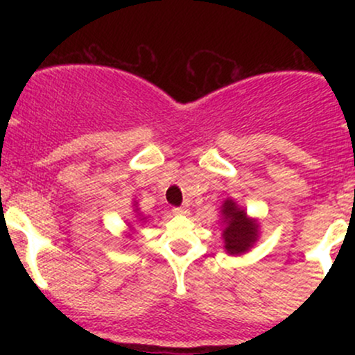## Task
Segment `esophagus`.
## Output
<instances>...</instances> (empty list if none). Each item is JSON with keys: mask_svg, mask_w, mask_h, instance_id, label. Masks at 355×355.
I'll use <instances>...</instances> for the list:
<instances>
[{"mask_svg": "<svg viewBox=\"0 0 355 355\" xmlns=\"http://www.w3.org/2000/svg\"><path fill=\"white\" fill-rule=\"evenodd\" d=\"M173 214H175V215H189V214H190V210H189V207H187V205L175 207V209H173Z\"/></svg>", "mask_w": 355, "mask_h": 355, "instance_id": "obj_1", "label": "esophagus"}]
</instances>
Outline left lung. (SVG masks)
<instances>
[{
    "mask_svg": "<svg viewBox=\"0 0 355 355\" xmlns=\"http://www.w3.org/2000/svg\"><path fill=\"white\" fill-rule=\"evenodd\" d=\"M220 225L223 248L229 255L239 257L247 254L260 237L259 220L248 217L247 210L234 198H227L220 207Z\"/></svg>",
    "mask_w": 355,
    "mask_h": 355,
    "instance_id": "8db88e82",
    "label": "left lung"
}]
</instances>
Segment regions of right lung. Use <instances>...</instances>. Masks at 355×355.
Here are the masks:
<instances>
[{"label": "right lung", "mask_w": 355, "mask_h": 355, "mask_svg": "<svg viewBox=\"0 0 355 355\" xmlns=\"http://www.w3.org/2000/svg\"><path fill=\"white\" fill-rule=\"evenodd\" d=\"M132 209H133V217H135V222L137 223H144V222H146V220H148V217H146L145 214H141L140 209H138V202L137 200H133ZM126 225H128V230L125 232V237L126 239H132L133 235H135V229H133L132 223H126Z\"/></svg>", "instance_id": "obj_1"}]
</instances>
